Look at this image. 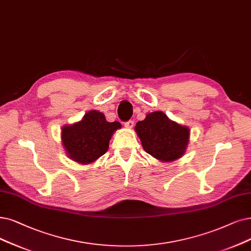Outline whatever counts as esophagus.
<instances>
[{
  "mask_svg": "<svg viewBox=\"0 0 251 251\" xmlns=\"http://www.w3.org/2000/svg\"><path fill=\"white\" fill-rule=\"evenodd\" d=\"M125 126L128 127V128H132L134 126V122L133 120H127V122L125 123Z\"/></svg>",
  "mask_w": 251,
  "mask_h": 251,
  "instance_id": "34e87169",
  "label": "esophagus"
}]
</instances>
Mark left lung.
<instances>
[{"mask_svg": "<svg viewBox=\"0 0 251 251\" xmlns=\"http://www.w3.org/2000/svg\"><path fill=\"white\" fill-rule=\"evenodd\" d=\"M135 129L145 151L164 162L182 156L188 144L189 128L172 122L160 111L147 114Z\"/></svg>", "mask_w": 251, "mask_h": 251, "instance_id": "obj_1", "label": "left lung"}]
</instances>
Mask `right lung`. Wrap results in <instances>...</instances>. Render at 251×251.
I'll use <instances>...</instances> for the list:
<instances>
[{
	"instance_id": "right-lung-1",
	"label": "right lung",
	"mask_w": 251,
	"mask_h": 251,
	"mask_svg": "<svg viewBox=\"0 0 251 251\" xmlns=\"http://www.w3.org/2000/svg\"><path fill=\"white\" fill-rule=\"evenodd\" d=\"M120 126L118 122L108 123L103 113L92 110L81 122L63 127V144L73 160L91 164L107 152L112 134Z\"/></svg>"
}]
</instances>
